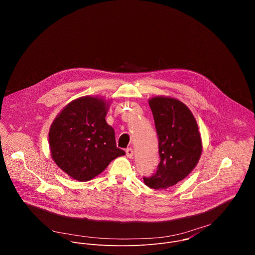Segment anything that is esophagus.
I'll return each instance as SVG.
<instances>
[{
	"label": "esophagus",
	"instance_id": "obj_1",
	"mask_svg": "<svg viewBox=\"0 0 255 255\" xmlns=\"http://www.w3.org/2000/svg\"><path fill=\"white\" fill-rule=\"evenodd\" d=\"M126 153H127V156H128V158H131L132 155H133V150H132V148H130V147L127 148V149H126Z\"/></svg>",
	"mask_w": 255,
	"mask_h": 255
}]
</instances>
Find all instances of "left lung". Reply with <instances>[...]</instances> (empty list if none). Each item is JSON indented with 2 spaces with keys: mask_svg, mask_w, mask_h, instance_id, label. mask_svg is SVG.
Segmentation results:
<instances>
[{
  "mask_svg": "<svg viewBox=\"0 0 255 255\" xmlns=\"http://www.w3.org/2000/svg\"><path fill=\"white\" fill-rule=\"evenodd\" d=\"M156 132L160 161L152 176L143 177L153 189H166L184 179L196 166L202 152L197 123L180 101L164 96L148 100Z\"/></svg>",
  "mask_w": 255,
  "mask_h": 255,
  "instance_id": "obj_1",
  "label": "left lung"
}]
</instances>
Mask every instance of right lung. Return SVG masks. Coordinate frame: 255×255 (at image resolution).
Instances as JSON below:
<instances>
[{"label":"right lung","instance_id":"1","mask_svg":"<svg viewBox=\"0 0 255 255\" xmlns=\"http://www.w3.org/2000/svg\"><path fill=\"white\" fill-rule=\"evenodd\" d=\"M111 101L85 96L69 103L49 130L56 164L78 181H89L126 152L117 147L115 129L106 117Z\"/></svg>","mask_w":255,"mask_h":255}]
</instances>
